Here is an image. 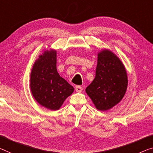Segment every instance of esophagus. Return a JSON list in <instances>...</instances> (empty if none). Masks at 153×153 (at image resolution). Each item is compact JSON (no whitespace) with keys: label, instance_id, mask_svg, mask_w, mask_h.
<instances>
[{"label":"esophagus","instance_id":"obj_1","mask_svg":"<svg viewBox=\"0 0 153 153\" xmlns=\"http://www.w3.org/2000/svg\"><path fill=\"white\" fill-rule=\"evenodd\" d=\"M75 90H76L77 92H81V91H83V88L80 85H76L75 87Z\"/></svg>","mask_w":153,"mask_h":153}]
</instances>
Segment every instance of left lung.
<instances>
[{
    "mask_svg": "<svg viewBox=\"0 0 153 153\" xmlns=\"http://www.w3.org/2000/svg\"><path fill=\"white\" fill-rule=\"evenodd\" d=\"M127 84L123 63L111 51L103 50L98 55L95 78L85 91L96 109L107 111L123 99Z\"/></svg>",
    "mask_w": 153,
    "mask_h": 153,
    "instance_id": "1",
    "label": "left lung"
}]
</instances>
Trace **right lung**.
<instances>
[{
  "mask_svg": "<svg viewBox=\"0 0 153 153\" xmlns=\"http://www.w3.org/2000/svg\"><path fill=\"white\" fill-rule=\"evenodd\" d=\"M55 51H46L35 62L30 74V90L37 102L57 110L74 91V88L59 76L56 68Z\"/></svg>",
  "mask_w": 153,
  "mask_h": 153,
  "instance_id": "add662e5",
  "label": "right lung"
}]
</instances>
